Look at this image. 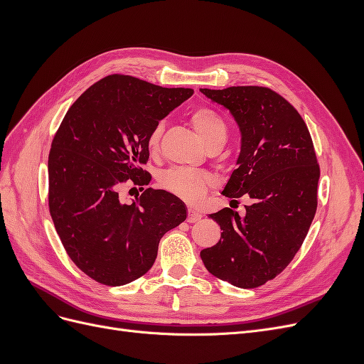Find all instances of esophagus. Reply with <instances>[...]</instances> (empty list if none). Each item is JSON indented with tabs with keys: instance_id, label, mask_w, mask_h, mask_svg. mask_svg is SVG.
I'll use <instances>...</instances> for the list:
<instances>
[{
	"instance_id": "obj_1",
	"label": "esophagus",
	"mask_w": 364,
	"mask_h": 364,
	"mask_svg": "<svg viewBox=\"0 0 364 364\" xmlns=\"http://www.w3.org/2000/svg\"><path fill=\"white\" fill-rule=\"evenodd\" d=\"M202 218V215L199 214V213H197V211H194V209H188V218H186V220H188V223H196V222H199V220Z\"/></svg>"
}]
</instances>
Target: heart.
<instances>
[{
	"label": "heart",
	"instance_id": "heart-1",
	"mask_svg": "<svg viewBox=\"0 0 364 364\" xmlns=\"http://www.w3.org/2000/svg\"><path fill=\"white\" fill-rule=\"evenodd\" d=\"M191 124L197 135L200 136L203 144L208 147L217 141H225L228 135V126L225 119L213 109L200 107L191 114ZM164 130V123H158L149 135V146L155 149ZM159 183L167 190L185 200L197 202L205 196L206 190L214 183L213 176L205 171H194L188 168H171L164 171L159 178Z\"/></svg>",
	"mask_w": 364,
	"mask_h": 364
}]
</instances>
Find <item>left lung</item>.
<instances>
[{"label":"left lung","instance_id":"left-lung-1","mask_svg":"<svg viewBox=\"0 0 364 364\" xmlns=\"http://www.w3.org/2000/svg\"><path fill=\"white\" fill-rule=\"evenodd\" d=\"M200 92L228 109L241 136L237 168L222 194L253 200L245 215L230 208L209 215L223 232L200 258L218 279L255 289L289 266L311 226L321 178L313 141L296 109L269 87Z\"/></svg>","mask_w":364,"mask_h":364}]
</instances>
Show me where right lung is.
I'll list each match as a JSON object with an SVG mask.
<instances>
[{
    "label": "right lung",
    "mask_w": 364,
    "mask_h": 364,
    "mask_svg": "<svg viewBox=\"0 0 364 364\" xmlns=\"http://www.w3.org/2000/svg\"><path fill=\"white\" fill-rule=\"evenodd\" d=\"M193 94L114 74L87 87L65 115L48 155L50 214L68 257L97 282L142 277L162 235L186 218L183 202L168 191L147 188L126 202L121 190L150 182L142 170L150 132Z\"/></svg>",
    "instance_id": "obj_1"
}]
</instances>
